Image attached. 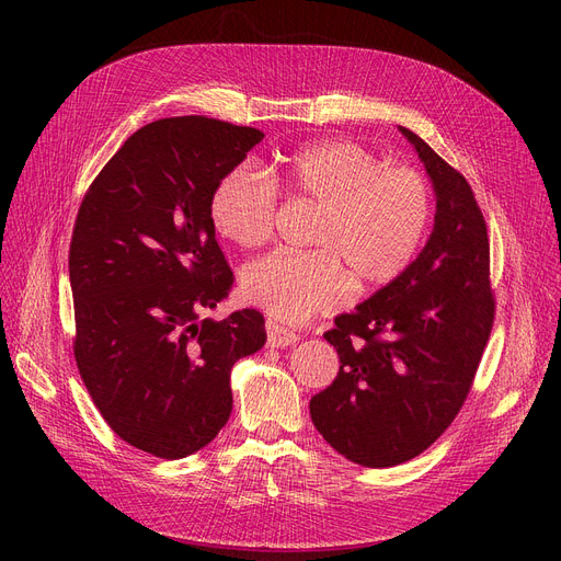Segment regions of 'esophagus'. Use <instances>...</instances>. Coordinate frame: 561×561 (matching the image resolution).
I'll use <instances>...</instances> for the list:
<instances>
[{
    "label": "esophagus",
    "instance_id": "34e87169",
    "mask_svg": "<svg viewBox=\"0 0 561 561\" xmlns=\"http://www.w3.org/2000/svg\"><path fill=\"white\" fill-rule=\"evenodd\" d=\"M265 334H268V345L271 347H288V345L298 343V334L288 330V328H282L279 322H275V320L265 322Z\"/></svg>",
    "mask_w": 561,
    "mask_h": 561
}]
</instances>
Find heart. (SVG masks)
I'll list each match as a JSON object with an SVG mask.
<instances>
[{"mask_svg":"<svg viewBox=\"0 0 561 561\" xmlns=\"http://www.w3.org/2000/svg\"><path fill=\"white\" fill-rule=\"evenodd\" d=\"M271 176L245 165L214 186L209 216L225 241L259 248L271 239L277 191L320 209L311 252H273L241 273L243 298L273 318L302 322L339 307L355 284L375 290L398 279L416 259L434 216L425 176L385 168L350 140L316 142L277 159Z\"/></svg>","mask_w":561,"mask_h":561,"instance_id":"1","label":"heart"}]
</instances>
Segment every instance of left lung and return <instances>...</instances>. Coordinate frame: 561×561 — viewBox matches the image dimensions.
I'll return each instance as SVG.
<instances>
[{"instance_id":"1","label":"left lung","mask_w":561,"mask_h":561,"mask_svg":"<svg viewBox=\"0 0 561 561\" xmlns=\"http://www.w3.org/2000/svg\"><path fill=\"white\" fill-rule=\"evenodd\" d=\"M436 197L434 227L409 268L355 311L328 343L339 375L311 398L316 430L345 459L404 463L455 421L493 325L486 222L463 176L404 127Z\"/></svg>"}]
</instances>
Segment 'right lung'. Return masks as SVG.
Segmentation results:
<instances>
[{
    "label": "right lung",
    "instance_id": "1",
    "mask_svg": "<svg viewBox=\"0 0 561 561\" xmlns=\"http://www.w3.org/2000/svg\"><path fill=\"white\" fill-rule=\"evenodd\" d=\"M263 134L204 115L138 129L88 188L70 243L75 359L111 430L182 459L231 414V366L265 343L256 309L199 320L233 275L209 197Z\"/></svg>",
    "mask_w": 561,
    "mask_h": 561
}]
</instances>
